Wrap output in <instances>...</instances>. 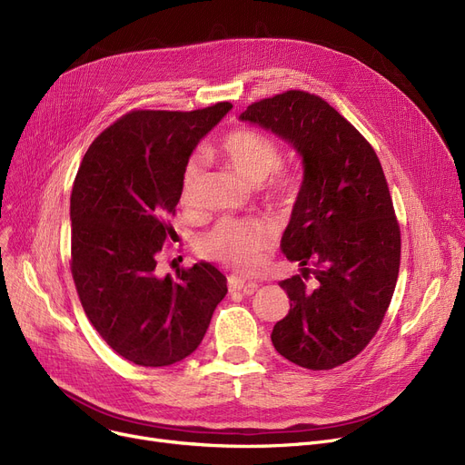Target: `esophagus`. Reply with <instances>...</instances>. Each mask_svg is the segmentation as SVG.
I'll return each mask as SVG.
<instances>
[{"mask_svg": "<svg viewBox=\"0 0 465 465\" xmlns=\"http://www.w3.org/2000/svg\"><path fill=\"white\" fill-rule=\"evenodd\" d=\"M247 285L250 286V288L247 289L249 292H254V288L258 286V284H254V282H249V284H247L245 279H241V277H237V275H230V277H228V290H230V292H239V290L246 288Z\"/></svg>", "mask_w": 465, "mask_h": 465, "instance_id": "obj_1", "label": "esophagus"}]
</instances>
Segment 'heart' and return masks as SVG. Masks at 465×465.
<instances>
[{
    "label": "heart",
    "instance_id": "1",
    "mask_svg": "<svg viewBox=\"0 0 465 465\" xmlns=\"http://www.w3.org/2000/svg\"><path fill=\"white\" fill-rule=\"evenodd\" d=\"M214 153L223 156L239 177L260 184V192L273 203L294 202L302 181L294 173L279 171L284 153L277 139L252 128H233L220 137ZM202 184V158L190 156L181 173V203L192 207ZM200 252L239 273H258L272 247V232L258 220H220L202 235Z\"/></svg>",
    "mask_w": 465,
    "mask_h": 465
}]
</instances>
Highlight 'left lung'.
Wrapping results in <instances>:
<instances>
[{"label": "left lung", "instance_id": "obj_1", "mask_svg": "<svg viewBox=\"0 0 465 465\" xmlns=\"http://www.w3.org/2000/svg\"><path fill=\"white\" fill-rule=\"evenodd\" d=\"M241 120L294 144L305 165L281 241L302 273L279 282L290 311L273 347L300 368L333 370L370 345L398 282L401 232L382 165L345 116L305 90L254 102Z\"/></svg>", "mask_w": 465, "mask_h": 465}]
</instances>
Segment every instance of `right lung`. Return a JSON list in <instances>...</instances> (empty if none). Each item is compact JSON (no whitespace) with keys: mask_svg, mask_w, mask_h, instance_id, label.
<instances>
[{"mask_svg":"<svg viewBox=\"0 0 465 465\" xmlns=\"http://www.w3.org/2000/svg\"><path fill=\"white\" fill-rule=\"evenodd\" d=\"M232 109H134L94 139L71 192V275L88 321L122 358L143 368L200 347L226 277L207 262L160 277L175 230L181 173L193 146Z\"/></svg>","mask_w":465,"mask_h":465,"instance_id":"obj_1","label":"right lung"}]
</instances>
